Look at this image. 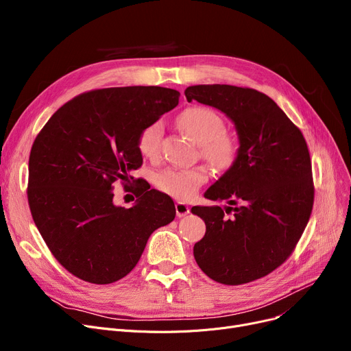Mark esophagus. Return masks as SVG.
Here are the masks:
<instances>
[{
    "label": "esophagus",
    "mask_w": 351,
    "mask_h": 351,
    "mask_svg": "<svg viewBox=\"0 0 351 351\" xmlns=\"http://www.w3.org/2000/svg\"><path fill=\"white\" fill-rule=\"evenodd\" d=\"M175 209H176V215H178V217L186 216V215L189 213V210H191V208H189L186 204H182V202H176Z\"/></svg>",
    "instance_id": "34e87169"
}]
</instances>
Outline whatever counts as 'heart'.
Returning <instances> with one entry per match:
<instances>
[{"instance_id": "b5f03b06", "label": "heart", "mask_w": 351, "mask_h": 351, "mask_svg": "<svg viewBox=\"0 0 351 351\" xmlns=\"http://www.w3.org/2000/svg\"><path fill=\"white\" fill-rule=\"evenodd\" d=\"M178 125L193 142L199 143L200 156L216 169H226L233 163L237 145L226 134L225 122L217 112L206 106H191L178 117ZM163 126L160 122L147 125L139 135L138 147L143 156H155L159 152ZM208 180V173L202 168L166 169L155 176L156 186L168 195L185 200Z\"/></svg>"}]
</instances>
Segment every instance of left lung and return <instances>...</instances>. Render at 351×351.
<instances>
[{
  "mask_svg": "<svg viewBox=\"0 0 351 351\" xmlns=\"http://www.w3.org/2000/svg\"><path fill=\"white\" fill-rule=\"evenodd\" d=\"M185 97L213 106L234 125L239 147L230 168L205 192L223 209L193 206L206 233L193 247L197 266L217 283L261 279L291 254L315 199L307 143L283 110L262 92L233 85H193Z\"/></svg>",
  "mask_w": 351,
  "mask_h": 351,
  "instance_id": "left-lung-1",
  "label": "left lung"
}]
</instances>
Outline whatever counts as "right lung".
Instances as JSON below:
<instances>
[{
	"label": "right lung",
	"instance_id": "right-lung-1",
	"mask_svg": "<svg viewBox=\"0 0 351 351\" xmlns=\"http://www.w3.org/2000/svg\"><path fill=\"white\" fill-rule=\"evenodd\" d=\"M179 97L162 86L90 90L62 105L35 138L31 215L55 259L77 278L95 285L125 278L149 236L175 219L172 199L151 186L139 191L132 208L115 205L114 183L126 188L134 180L141 132Z\"/></svg>",
	"mask_w": 351,
	"mask_h": 351
}]
</instances>
